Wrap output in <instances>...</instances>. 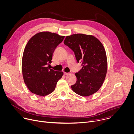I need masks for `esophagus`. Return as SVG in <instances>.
<instances>
[{"label": "esophagus", "instance_id": "1", "mask_svg": "<svg viewBox=\"0 0 134 134\" xmlns=\"http://www.w3.org/2000/svg\"><path fill=\"white\" fill-rule=\"evenodd\" d=\"M64 75H69V74H70V73H69V72H64Z\"/></svg>", "mask_w": 134, "mask_h": 134}]
</instances>
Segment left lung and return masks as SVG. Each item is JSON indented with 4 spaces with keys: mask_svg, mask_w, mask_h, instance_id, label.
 <instances>
[{
    "mask_svg": "<svg viewBox=\"0 0 134 134\" xmlns=\"http://www.w3.org/2000/svg\"><path fill=\"white\" fill-rule=\"evenodd\" d=\"M74 52L82 68L75 75L76 83L71 86L72 91L82 96L97 92L102 86L107 70V60L101 42L92 35L82 34L67 36L64 42Z\"/></svg>",
    "mask_w": 134,
    "mask_h": 134,
    "instance_id": "8db88e82",
    "label": "left lung"
}]
</instances>
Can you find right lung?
<instances>
[{
	"label": "right lung",
	"mask_w": 134,
	"mask_h": 134,
	"mask_svg": "<svg viewBox=\"0 0 134 134\" xmlns=\"http://www.w3.org/2000/svg\"><path fill=\"white\" fill-rule=\"evenodd\" d=\"M65 36L48 31L40 32L27 42L22 59L24 82L29 90L39 96L52 93L64 73L49 68L53 55Z\"/></svg>",
	"instance_id": "1"
}]
</instances>
